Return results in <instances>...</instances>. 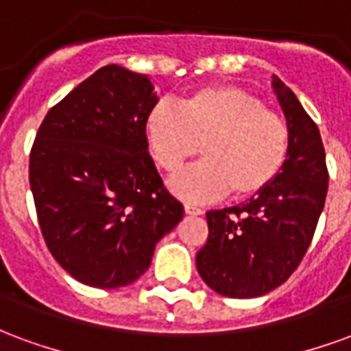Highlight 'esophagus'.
I'll list each match as a JSON object with an SVG mask.
<instances>
[{
  "label": "esophagus",
  "instance_id": "esophagus-1",
  "mask_svg": "<svg viewBox=\"0 0 351 351\" xmlns=\"http://www.w3.org/2000/svg\"><path fill=\"white\" fill-rule=\"evenodd\" d=\"M184 210H186V214H190V216H201V214H203L201 208H197V206L193 205H184Z\"/></svg>",
  "mask_w": 351,
  "mask_h": 351
}]
</instances>
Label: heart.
Instances as JSON below:
<instances>
[{"instance_id": "b5f03b06", "label": "heart", "mask_w": 351, "mask_h": 351, "mask_svg": "<svg viewBox=\"0 0 351 351\" xmlns=\"http://www.w3.org/2000/svg\"><path fill=\"white\" fill-rule=\"evenodd\" d=\"M145 133L158 167L173 173L197 154L203 161L171 178L186 201H210L229 191L246 199L267 190L289 156V128L254 93L235 86L199 88L178 107L156 103Z\"/></svg>"}]
</instances>
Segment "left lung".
Instances as JSON below:
<instances>
[{
  "mask_svg": "<svg viewBox=\"0 0 351 351\" xmlns=\"http://www.w3.org/2000/svg\"><path fill=\"white\" fill-rule=\"evenodd\" d=\"M289 128V156L276 180L243 205L208 210L197 271L216 293L250 299L284 284L308 250L324 210L329 173L316 122L272 77Z\"/></svg>",
  "mask_w": 351,
  "mask_h": 351,
  "instance_id": "left-lung-1",
  "label": "left lung"
}]
</instances>
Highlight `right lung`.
Returning a JSON list of instances; mask_svg holds the SVG:
<instances>
[{
  "label": "right lung",
  "instance_id": "add662e5",
  "mask_svg": "<svg viewBox=\"0 0 351 351\" xmlns=\"http://www.w3.org/2000/svg\"><path fill=\"white\" fill-rule=\"evenodd\" d=\"M158 103L150 79L105 65L45 116L29 152L43 239L82 284L130 286L145 274L184 206L148 154L145 120Z\"/></svg>",
  "mask_w": 351,
  "mask_h": 351
}]
</instances>
